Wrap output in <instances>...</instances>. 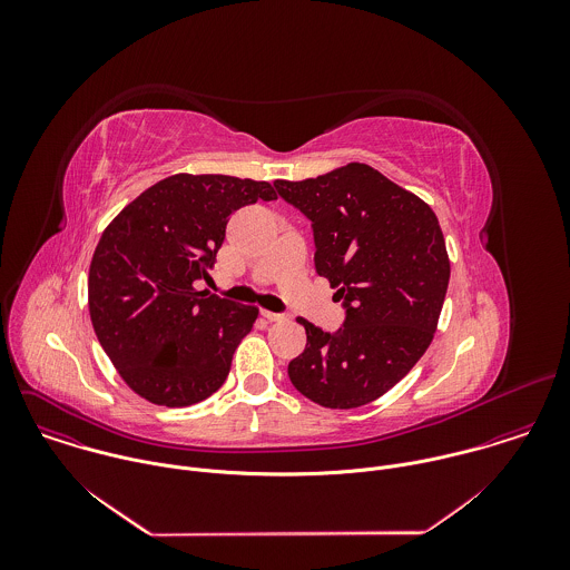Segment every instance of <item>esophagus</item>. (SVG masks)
I'll return each mask as SVG.
<instances>
[{
    "instance_id": "obj_1",
    "label": "esophagus",
    "mask_w": 570,
    "mask_h": 570,
    "mask_svg": "<svg viewBox=\"0 0 570 570\" xmlns=\"http://www.w3.org/2000/svg\"><path fill=\"white\" fill-rule=\"evenodd\" d=\"M261 314H263V318H265V321H269V323H281V321H285V316H283V314H274V312H267V309H265V312H261Z\"/></svg>"
}]
</instances>
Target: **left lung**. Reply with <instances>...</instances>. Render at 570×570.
I'll list each match as a JSON object with an SVG mask.
<instances>
[{
    "mask_svg": "<svg viewBox=\"0 0 570 570\" xmlns=\"http://www.w3.org/2000/svg\"><path fill=\"white\" fill-rule=\"evenodd\" d=\"M274 186L312 219L316 272L346 305L333 335L298 318L307 346L289 362V380L321 406L371 404L406 377L434 337L450 283L439 219L368 164Z\"/></svg>",
    "mask_w": 570,
    "mask_h": 570,
    "instance_id": "left-lung-1",
    "label": "left lung"
}]
</instances>
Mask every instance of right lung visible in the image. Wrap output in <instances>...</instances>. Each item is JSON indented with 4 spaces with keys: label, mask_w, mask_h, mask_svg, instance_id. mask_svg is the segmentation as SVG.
<instances>
[{
    "label": "right lung",
    "mask_w": 570,
    "mask_h": 570,
    "mask_svg": "<svg viewBox=\"0 0 570 570\" xmlns=\"http://www.w3.org/2000/svg\"><path fill=\"white\" fill-rule=\"evenodd\" d=\"M276 199L269 181L177 173L127 204L94 249L89 318L122 382L156 406H193L222 389L258 307L197 292L230 215Z\"/></svg>",
    "instance_id": "1"
}]
</instances>
